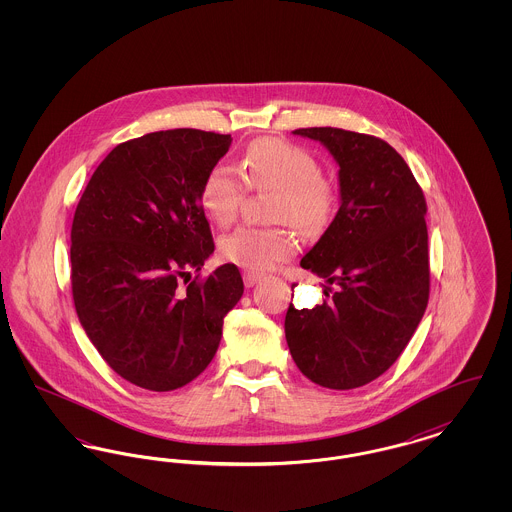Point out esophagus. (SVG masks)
<instances>
[{"instance_id": "esophagus-1", "label": "esophagus", "mask_w": 512, "mask_h": 512, "mask_svg": "<svg viewBox=\"0 0 512 512\" xmlns=\"http://www.w3.org/2000/svg\"><path fill=\"white\" fill-rule=\"evenodd\" d=\"M259 280H261V274H259V272H255V270H245L244 284L247 288H253Z\"/></svg>"}]
</instances>
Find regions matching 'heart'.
I'll list each match as a JSON object with an SVG mask.
<instances>
[{
  "label": "heart",
  "instance_id": "obj_1",
  "mask_svg": "<svg viewBox=\"0 0 512 512\" xmlns=\"http://www.w3.org/2000/svg\"><path fill=\"white\" fill-rule=\"evenodd\" d=\"M242 172L244 176L232 167L215 165L201 182L199 203L220 226L238 215L245 184L253 190H274L270 219L290 222L303 234L322 232L334 215L336 190L320 176L317 159L303 147L276 138L255 140L245 151ZM295 249V236L284 226H240L220 240V253L228 263L257 272L290 259Z\"/></svg>",
  "mask_w": 512,
  "mask_h": 512
}]
</instances>
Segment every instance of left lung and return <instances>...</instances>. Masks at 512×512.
Returning a JSON list of instances; mask_svg holds the SVG:
<instances>
[{"mask_svg":"<svg viewBox=\"0 0 512 512\" xmlns=\"http://www.w3.org/2000/svg\"><path fill=\"white\" fill-rule=\"evenodd\" d=\"M293 134L320 142L340 167V209L301 259L338 290L313 309L290 303L286 341L311 382L361 388L397 361L426 311V199L405 159L380 138L332 126Z\"/></svg>","mask_w":512,"mask_h":512,"instance_id":"obj_1","label":"left lung"}]
</instances>
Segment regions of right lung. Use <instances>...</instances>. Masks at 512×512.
Returning <instances> with one entry per match:
<instances>
[{"instance_id":"1","label":"right lung","mask_w":512,"mask_h":512,"mask_svg":"<svg viewBox=\"0 0 512 512\" xmlns=\"http://www.w3.org/2000/svg\"><path fill=\"white\" fill-rule=\"evenodd\" d=\"M230 144V134L195 128L128 140L99 163L76 205V315L105 363L138 388L171 391L197 378L244 293L230 263L178 288L215 251L199 190Z\"/></svg>"}]
</instances>
